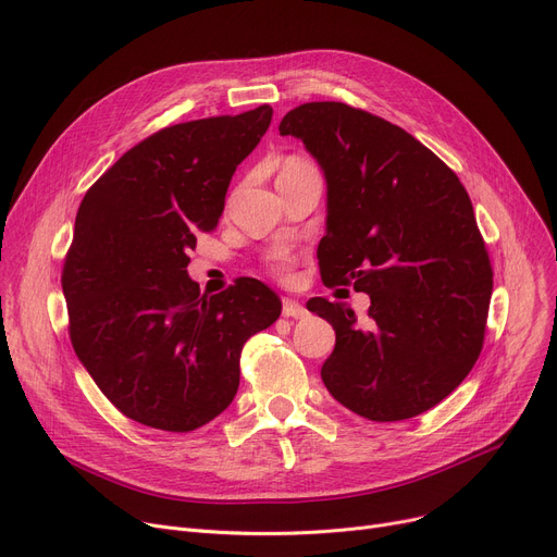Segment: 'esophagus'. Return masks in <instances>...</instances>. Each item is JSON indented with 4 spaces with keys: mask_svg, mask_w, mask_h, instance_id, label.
<instances>
[{
    "mask_svg": "<svg viewBox=\"0 0 557 557\" xmlns=\"http://www.w3.org/2000/svg\"><path fill=\"white\" fill-rule=\"evenodd\" d=\"M282 315H286V318H305V315H307V309H305V305H300V302L294 300V298H284V302H282Z\"/></svg>",
    "mask_w": 557,
    "mask_h": 557,
    "instance_id": "1",
    "label": "esophagus"
}]
</instances>
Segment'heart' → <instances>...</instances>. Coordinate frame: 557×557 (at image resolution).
<instances>
[{
    "label": "heart",
    "mask_w": 557,
    "mask_h": 557,
    "mask_svg": "<svg viewBox=\"0 0 557 557\" xmlns=\"http://www.w3.org/2000/svg\"><path fill=\"white\" fill-rule=\"evenodd\" d=\"M300 169H309L307 162H300V160H286L284 166H282V173H288V171H300ZM271 267L275 273L280 275H286L290 271V267H294V255L286 252V250H277L271 255Z\"/></svg>",
    "instance_id": "heart-1"
}]
</instances>
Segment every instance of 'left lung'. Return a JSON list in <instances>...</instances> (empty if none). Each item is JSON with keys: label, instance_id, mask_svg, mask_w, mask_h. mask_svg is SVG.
<instances>
[{"label": "left lung", "instance_id": "1", "mask_svg": "<svg viewBox=\"0 0 557 557\" xmlns=\"http://www.w3.org/2000/svg\"><path fill=\"white\" fill-rule=\"evenodd\" d=\"M280 135L302 139L325 173L323 282L370 296L366 325L341 302H307L336 332L327 391L372 422L429 411L470 374L485 336L492 267L470 196L422 141L347 103H302Z\"/></svg>", "mask_w": 557, "mask_h": 557}]
</instances>
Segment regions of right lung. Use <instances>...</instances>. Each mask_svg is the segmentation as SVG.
I'll return each instance as SVG.
<instances>
[{"mask_svg": "<svg viewBox=\"0 0 557 557\" xmlns=\"http://www.w3.org/2000/svg\"><path fill=\"white\" fill-rule=\"evenodd\" d=\"M273 108L175 124L146 137L87 189L63 267L78 361L120 411L187 433L239 388L244 343L282 302L252 277L212 298L187 252L216 227L230 181L271 126Z\"/></svg>", "mask_w": 557, "mask_h": 557, "instance_id": "right-lung-1", "label": "right lung"}]
</instances>
